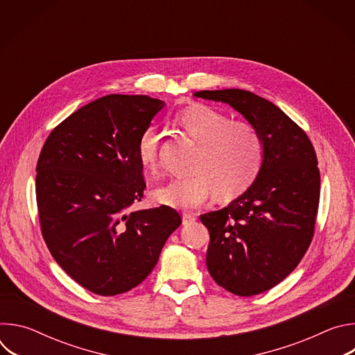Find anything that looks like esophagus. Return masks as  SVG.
<instances>
[{
  "mask_svg": "<svg viewBox=\"0 0 355 355\" xmlns=\"http://www.w3.org/2000/svg\"><path fill=\"white\" fill-rule=\"evenodd\" d=\"M195 216L192 214H182V223L184 225H191L192 222H195Z\"/></svg>",
  "mask_w": 355,
  "mask_h": 355,
  "instance_id": "34e87169",
  "label": "esophagus"
}]
</instances>
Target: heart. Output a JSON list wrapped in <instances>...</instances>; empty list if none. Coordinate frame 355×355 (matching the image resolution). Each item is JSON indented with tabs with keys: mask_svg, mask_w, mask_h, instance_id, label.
<instances>
[{
	"mask_svg": "<svg viewBox=\"0 0 355 355\" xmlns=\"http://www.w3.org/2000/svg\"><path fill=\"white\" fill-rule=\"evenodd\" d=\"M177 123L200 144L192 177L174 178L159 187L153 198L175 209H193L214 192L220 199H233L247 191L260 174L264 143L256 128L241 121H230L218 110L192 104L175 116ZM162 135L146 128L136 146L139 163L156 171L160 159Z\"/></svg>",
	"mask_w": 355,
	"mask_h": 355,
	"instance_id": "heart-1",
	"label": "heart"
}]
</instances>
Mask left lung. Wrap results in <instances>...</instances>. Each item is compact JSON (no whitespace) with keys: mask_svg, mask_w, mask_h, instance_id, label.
<instances>
[{"mask_svg":"<svg viewBox=\"0 0 355 355\" xmlns=\"http://www.w3.org/2000/svg\"><path fill=\"white\" fill-rule=\"evenodd\" d=\"M229 104L264 143L259 177L233 202L200 215L211 236L207 267L218 285L239 296L266 292L300 263L315 233L320 173L312 141L286 114L250 91H199Z\"/></svg>","mask_w":355,"mask_h":355,"instance_id":"obj_1","label":"left lung"}]
</instances>
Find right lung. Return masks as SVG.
<instances>
[{"mask_svg":"<svg viewBox=\"0 0 355 355\" xmlns=\"http://www.w3.org/2000/svg\"><path fill=\"white\" fill-rule=\"evenodd\" d=\"M164 105L147 95L98 98L58 125L39 155L44 243L56 263L96 295H119L144 281L182 222L166 205L129 212L146 188L137 139Z\"/></svg>","mask_w":355,"mask_h":355,"instance_id":"1","label":"right lung"}]
</instances>
